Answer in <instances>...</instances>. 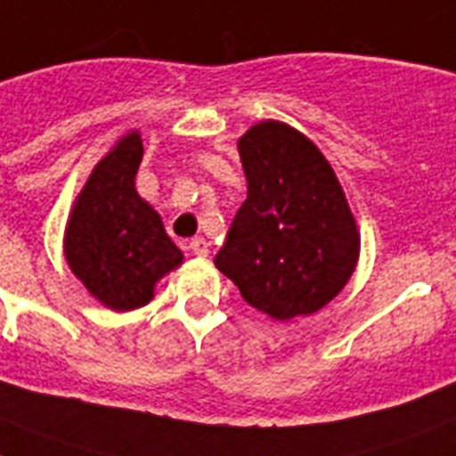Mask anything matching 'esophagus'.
Returning a JSON list of instances; mask_svg holds the SVG:
<instances>
[{
    "mask_svg": "<svg viewBox=\"0 0 456 456\" xmlns=\"http://www.w3.org/2000/svg\"><path fill=\"white\" fill-rule=\"evenodd\" d=\"M190 250H192L197 257H206V255H208V240H206V239H192V240H190Z\"/></svg>",
    "mask_w": 456,
    "mask_h": 456,
    "instance_id": "34e87169",
    "label": "esophagus"
}]
</instances>
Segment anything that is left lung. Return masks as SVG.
<instances>
[{"mask_svg": "<svg viewBox=\"0 0 456 456\" xmlns=\"http://www.w3.org/2000/svg\"><path fill=\"white\" fill-rule=\"evenodd\" d=\"M248 181L216 266L273 320L311 315L350 281L357 222L331 164L311 139L278 120L239 139Z\"/></svg>", "mask_w": 456, "mask_h": 456, "instance_id": "left-lung-1", "label": "left lung"}]
</instances>
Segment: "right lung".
Returning a JSON list of instances; mask_svg holds the SVG:
<instances>
[{"mask_svg": "<svg viewBox=\"0 0 456 456\" xmlns=\"http://www.w3.org/2000/svg\"><path fill=\"white\" fill-rule=\"evenodd\" d=\"M141 157L143 143L134 129L92 169L64 232L69 269L99 304L118 313L148 304L155 282L183 264L159 213L134 187Z\"/></svg>", "mask_w": 456, "mask_h": 456, "instance_id": "obj_1", "label": "right lung"}]
</instances>
